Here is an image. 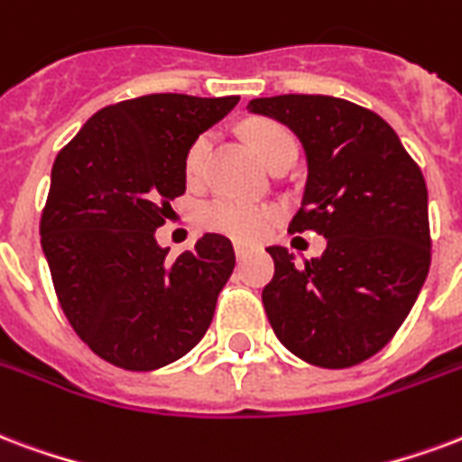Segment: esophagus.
<instances>
[{"label":"esophagus","instance_id":"esophagus-1","mask_svg":"<svg viewBox=\"0 0 462 462\" xmlns=\"http://www.w3.org/2000/svg\"><path fill=\"white\" fill-rule=\"evenodd\" d=\"M232 247H235V257L237 259H245L249 252H252V247H249V245H245V242H235Z\"/></svg>","mask_w":462,"mask_h":462}]
</instances>
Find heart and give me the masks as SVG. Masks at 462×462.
I'll list each match as a JSON object with an SVG mask.
<instances>
[{
  "mask_svg": "<svg viewBox=\"0 0 462 462\" xmlns=\"http://www.w3.org/2000/svg\"><path fill=\"white\" fill-rule=\"evenodd\" d=\"M247 136L266 166H274L283 156H296V144H293L291 134L282 125L264 122V119L252 122L247 126ZM210 146H213V134L205 132V134L196 136V142L186 152L183 169H186V176L190 180L200 179ZM272 217H274L272 208L249 203V200H242V198L225 196V193L205 200L200 205V210H198V220H200L203 227L222 232V235L235 237V240H257V237H262Z\"/></svg>",
  "mask_w": 462,
  "mask_h": 462,
  "instance_id": "b5f03b06",
  "label": "heart"
}]
</instances>
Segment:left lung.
<instances>
[{"instance_id": "1", "label": "left lung", "mask_w": 462, "mask_h": 462, "mask_svg": "<svg viewBox=\"0 0 462 462\" xmlns=\"http://www.w3.org/2000/svg\"><path fill=\"white\" fill-rule=\"evenodd\" d=\"M247 109L300 142L309 179L289 230L313 227L328 240L303 264L286 247H266L276 266L262 293L266 318L300 360L353 367L392 340L429 276L426 180L394 129L360 105L276 95Z\"/></svg>"}]
</instances>
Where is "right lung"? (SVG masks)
<instances>
[{
	"label": "right lung",
	"mask_w": 462,
	"mask_h": 462,
	"mask_svg": "<svg viewBox=\"0 0 462 462\" xmlns=\"http://www.w3.org/2000/svg\"><path fill=\"white\" fill-rule=\"evenodd\" d=\"M237 102L176 92L117 102L56 156L41 247L73 330L122 370L166 367L210 328L235 269L230 240L208 232L171 259L156 227L186 193L190 144Z\"/></svg>",
	"instance_id": "add662e5"
}]
</instances>
